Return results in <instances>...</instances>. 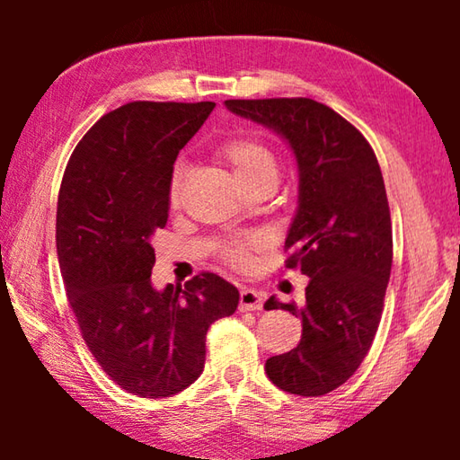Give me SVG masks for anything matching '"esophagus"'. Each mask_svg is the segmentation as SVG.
Masks as SVG:
<instances>
[{
  "label": "esophagus",
  "instance_id": "esophagus-1",
  "mask_svg": "<svg viewBox=\"0 0 460 460\" xmlns=\"http://www.w3.org/2000/svg\"><path fill=\"white\" fill-rule=\"evenodd\" d=\"M263 294L253 288H241L239 292V310H261Z\"/></svg>",
  "mask_w": 460,
  "mask_h": 460
}]
</instances>
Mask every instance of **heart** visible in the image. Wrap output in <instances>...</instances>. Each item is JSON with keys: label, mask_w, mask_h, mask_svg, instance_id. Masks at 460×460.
I'll return each mask as SVG.
<instances>
[{"label": "heart", "mask_w": 460, "mask_h": 460, "mask_svg": "<svg viewBox=\"0 0 460 460\" xmlns=\"http://www.w3.org/2000/svg\"><path fill=\"white\" fill-rule=\"evenodd\" d=\"M219 155L221 160L231 168L233 176L241 186H247L260 178L266 176H276L278 174V162L276 155L271 154L270 147L260 142L258 137L252 136H235L225 139L219 146ZM182 174L184 170L178 164L172 170V176H170L168 184V202L172 207L178 205V199H181V186H182ZM258 245V239L253 237H243L235 239L225 247V255L235 263V266H245L249 260V249Z\"/></svg>", "instance_id": "b5f03b06"}]
</instances>
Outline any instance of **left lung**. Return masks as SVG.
<instances>
[{
	"label": "left lung",
	"mask_w": 460,
	"mask_h": 460,
	"mask_svg": "<svg viewBox=\"0 0 460 460\" xmlns=\"http://www.w3.org/2000/svg\"><path fill=\"white\" fill-rule=\"evenodd\" d=\"M229 111L274 129L298 164V208L286 237V268L310 278L306 302H279L300 316L302 339L270 357V381L288 394L324 395L359 369L384 313L394 260L384 176L367 139L314 99H229Z\"/></svg>",
	"instance_id": "1"
}]
</instances>
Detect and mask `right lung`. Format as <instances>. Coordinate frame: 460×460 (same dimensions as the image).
Listing matches in <instances>:
<instances>
[{
    "label": "right lung",
    "instance_id": "obj_1",
    "mask_svg": "<svg viewBox=\"0 0 460 460\" xmlns=\"http://www.w3.org/2000/svg\"><path fill=\"white\" fill-rule=\"evenodd\" d=\"M213 107L121 105L84 134L62 176L57 253L68 305L101 369L139 398H168L194 384L208 326L239 305L237 288L211 271L164 290L150 278L176 155Z\"/></svg>",
    "mask_w": 460,
    "mask_h": 460
}]
</instances>
